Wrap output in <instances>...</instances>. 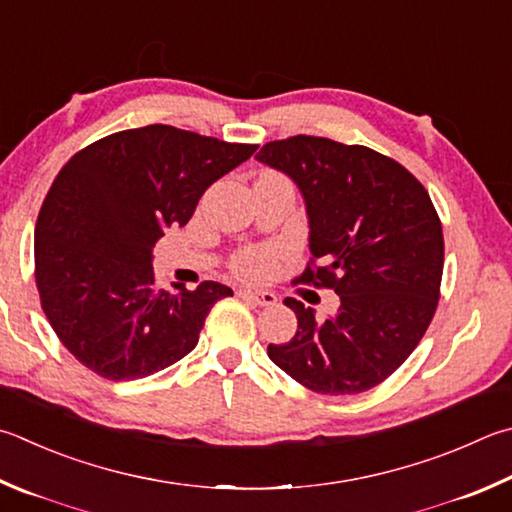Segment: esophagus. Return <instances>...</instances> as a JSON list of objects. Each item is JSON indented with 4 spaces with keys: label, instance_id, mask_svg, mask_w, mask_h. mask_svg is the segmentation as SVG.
I'll list each match as a JSON object with an SVG mask.
<instances>
[{
    "label": "esophagus",
    "instance_id": "34e87169",
    "mask_svg": "<svg viewBox=\"0 0 512 512\" xmlns=\"http://www.w3.org/2000/svg\"><path fill=\"white\" fill-rule=\"evenodd\" d=\"M239 295L257 306H275L277 304V297L271 291H253V288H241Z\"/></svg>",
    "mask_w": 512,
    "mask_h": 512
}]
</instances>
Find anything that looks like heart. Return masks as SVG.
I'll return each instance as SVG.
<instances>
[{
  "label": "heart",
  "mask_w": 512,
  "mask_h": 512,
  "mask_svg": "<svg viewBox=\"0 0 512 512\" xmlns=\"http://www.w3.org/2000/svg\"><path fill=\"white\" fill-rule=\"evenodd\" d=\"M277 266V255L273 250H264V248H253V250H244V253L235 257L232 262V268L241 275L248 277V280H266L275 273Z\"/></svg>",
  "instance_id": "obj_1"
}]
</instances>
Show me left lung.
<instances>
[{
  "mask_svg": "<svg viewBox=\"0 0 512 512\" xmlns=\"http://www.w3.org/2000/svg\"><path fill=\"white\" fill-rule=\"evenodd\" d=\"M255 159L286 174L304 199L320 266L300 280L340 295L324 322L286 297L297 331L268 345V358L318 394L367 392L416 349L439 302L443 230L430 194L401 163L331 138L300 134Z\"/></svg>",
  "mask_w": 512,
  "mask_h": 512,
  "instance_id": "1",
  "label": "left lung"
}]
</instances>
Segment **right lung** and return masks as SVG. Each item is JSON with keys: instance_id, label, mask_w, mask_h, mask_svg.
I'll list each match as a JSON object with an SVG mask.
<instances>
[{"instance_id": "obj_1", "label": "right lung", "mask_w": 512, "mask_h": 512, "mask_svg": "<svg viewBox=\"0 0 512 512\" xmlns=\"http://www.w3.org/2000/svg\"><path fill=\"white\" fill-rule=\"evenodd\" d=\"M255 150L147 125L100 138L62 167L37 217L35 282L53 331L82 365L136 380L197 347L206 315L232 288H156L152 250Z\"/></svg>"}]
</instances>
